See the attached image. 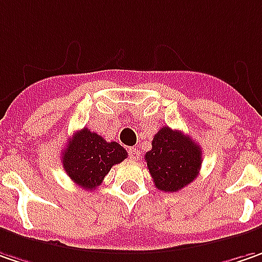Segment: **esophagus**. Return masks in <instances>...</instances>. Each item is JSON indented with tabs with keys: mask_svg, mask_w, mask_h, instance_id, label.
<instances>
[{
	"mask_svg": "<svg viewBox=\"0 0 262 262\" xmlns=\"http://www.w3.org/2000/svg\"><path fill=\"white\" fill-rule=\"evenodd\" d=\"M139 149H136V148H129V157H130V160H138V157H139Z\"/></svg>",
	"mask_w": 262,
	"mask_h": 262,
	"instance_id": "34e87169",
	"label": "esophagus"
}]
</instances>
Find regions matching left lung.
Instances as JSON below:
<instances>
[{"mask_svg":"<svg viewBox=\"0 0 262 262\" xmlns=\"http://www.w3.org/2000/svg\"><path fill=\"white\" fill-rule=\"evenodd\" d=\"M145 161L155 186L163 192H177L198 177L202 151L182 132L161 127L152 139Z\"/></svg>","mask_w":262,"mask_h":262,"instance_id":"1","label":"left lung"}]
</instances>
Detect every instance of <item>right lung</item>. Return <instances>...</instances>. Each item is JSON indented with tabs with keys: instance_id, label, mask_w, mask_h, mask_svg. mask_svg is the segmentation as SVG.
<instances>
[{
	"instance_id": "1",
	"label": "right lung",
	"mask_w": 262,
	"mask_h": 262,
	"mask_svg": "<svg viewBox=\"0 0 262 262\" xmlns=\"http://www.w3.org/2000/svg\"><path fill=\"white\" fill-rule=\"evenodd\" d=\"M124 158H127V152L120 143L107 142L88 127L74 133L61 155L67 176L86 190L98 188L111 167Z\"/></svg>"
}]
</instances>
